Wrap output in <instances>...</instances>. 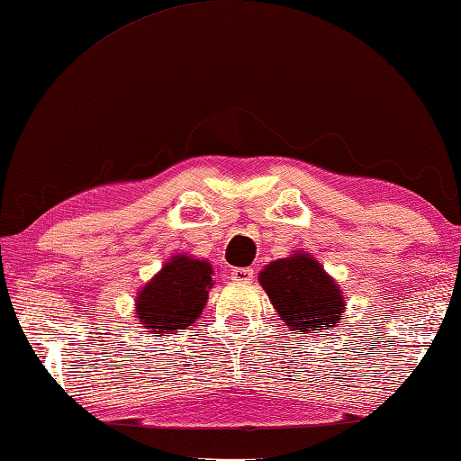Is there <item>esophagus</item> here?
Returning a JSON list of instances; mask_svg holds the SVG:
<instances>
[{
    "label": "esophagus",
    "instance_id": "1",
    "mask_svg": "<svg viewBox=\"0 0 461 461\" xmlns=\"http://www.w3.org/2000/svg\"><path fill=\"white\" fill-rule=\"evenodd\" d=\"M230 276L233 281H251L253 276H256V271H253L251 267H236V269H231Z\"/></svg>",
    "mask_w": 461,
    "mask_h": 461
}]
</instances>
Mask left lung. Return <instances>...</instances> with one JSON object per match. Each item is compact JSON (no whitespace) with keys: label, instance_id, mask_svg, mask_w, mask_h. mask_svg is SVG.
<instances>
[{"label":"left lung","instance_id":"1","mask_svg":"<svg viewBox=\"0 0 461 461\" xmlns=\"http://www.w3.org/2000/svg\"><path fill=\"white\" fill-rule=\"evenodd\" d=\"M259 283L277 309L281 321L305 335L335 327L345 301L339 285L309 256L273 261L261 271Z\"/></svg>","mask_w":461,"mask_h":461}]
</instances>
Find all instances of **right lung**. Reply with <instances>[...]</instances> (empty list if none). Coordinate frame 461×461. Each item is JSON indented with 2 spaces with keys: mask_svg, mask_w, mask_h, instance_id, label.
I'll use <instances>...</instances> for the list:
<instances>
[{
  "mask_svg": "<svg viewBox=\"0 0 461 461\" xmlns=\"http://www.w3.org/2000/svg\"><path fill=\"white\" fill-rule=\"evenodd\" d=\"M212 266L200 259L174 256L136 299L140 325L154 335L182 330L202 315L212 283Z\"/></svg>",
  "mask_w": 461,
  "mask_h": 461,
  "instance_id": "right-lung-1",
  "label": "right lung"
}]
</instances>
